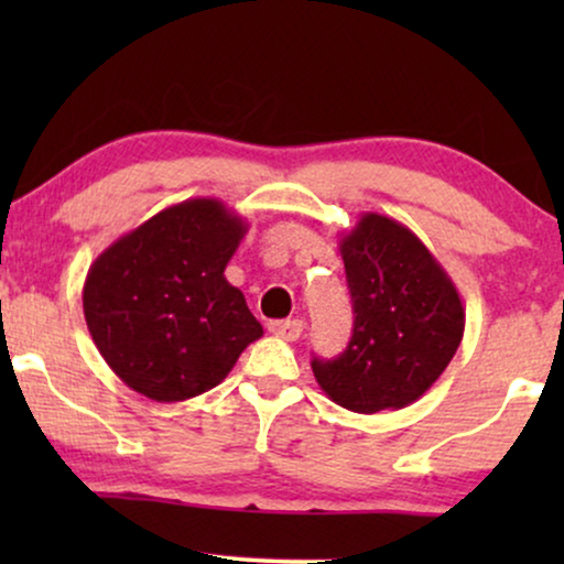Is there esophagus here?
I'll use <instances>...</instances> for the list:
<instances>
[{
	"label": "esophagus",
	"instance_id": "34e87169",
	"mask_svg": "<svg viewBox=\"0 0 564 564\" xmlns=\"http://www.w3.org/2000/svg\"><path fill=\"white\" fill-rule=\"evenodd\" d=\"M269 330L274 336L284 338V341H297L300 334H303V323L300 321H269Z\"/></svg>",
	"mask_w": 564,
	"mask_h": 564
}]
</instances>
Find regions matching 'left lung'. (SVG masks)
Segmentation results:
<instances>
[{
	"label": "left lung",
	"instance_id": "left-lung-1",
	"mask_svg": "<svg viewBox=\"0 0 564 564\" xmlns=\"http://www.w3.org/2000/svg\"><path fill=\"white\" fill-rule=\"evenodd\" d=\"M354 334L336 359H313L321 390L354 413L398 411L434 384L462 344L465 305L452 276L403 223L361 213L338 241Z\"/></svg>",
	"mask_w": 564,
	"mask_h": 564
}]
</instances>
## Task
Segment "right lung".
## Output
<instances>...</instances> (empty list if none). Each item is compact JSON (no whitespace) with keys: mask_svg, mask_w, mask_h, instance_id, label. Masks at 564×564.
Segmentation results:
<instances>
[{"mask_svg":"<svg viewBox=\"0 0 564 564\" xmlns=\"http://www.w3.org/2000/svg\"><path fill=\"white\" fill-rule=\"evenodd\" d=\"M249 223L192 197L128 230L91 261L84 318L107 367L156 400L203 395L264 334L226 267Z\"/></svg>","mask_w":564,"mask_h":564,"instance_id":"add662e5","label":"right lung"}]
</instances>
